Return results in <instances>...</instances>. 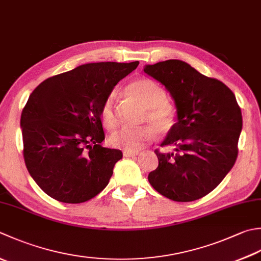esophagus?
<instances>
[{
    "mask_svg": "<svg viewBox=\"0 0 261 261\" xmlns=\"http://www.w3.org/2000/svg\"><path fill=\"white\" fill-rule=\"evenodd\" d=\"M138 155V151H130V150H124L123 151V156L124 157H134Z\"/></svg>",
    "mask_w": 261,
    "mask_h": 261,
    "instance_id": "34e87169",
    "label": "esophagus"
}]
</instances>
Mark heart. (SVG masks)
Wrapping results in <instances>:
<instances>
[{"label":"heart","mask_w":261,"mask_h":261,"mask_svg":"<svg viewBox=\"0 0 261 261\" xmlns=\"http://www.w3.org/2000/svg\"><path fill=\"white\" fill-rule=\"evenodd\" d=\"M126 94L145 107L141 122L151 124L158 132H167L174 126L176 112L174 106L166 100V91L156 81L148 78H139L126 86ZM100 120L107 129H114L117 125V112L115 94L107 95L99 110ZM155 131L150 125L137 127L122 126L115 130L109 138L111 146L121 149L137 151L149 144Z\"/></svg>","instance_id":"heart-1"}]
</instances>
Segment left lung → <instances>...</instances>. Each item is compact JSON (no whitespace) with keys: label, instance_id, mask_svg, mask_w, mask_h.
<instances>
[{"label":"left lung","instance_id":"8db88e82","mask_svg":"<svg viewBox=\"0 0 261 261\" xmlns=\"http://www.w3.org/2000/svg\"><path fill=\"white\" fill-rule=\"evenodd\" d=\"M170 91L177 122L156 149L158 167L148 181L162 196L188 202L212 192L237 161L242 129L241 109L228 87L198 72L180 60H167L144 69Z\"/></svg>","mask_w":261,"mask_h":261}]
</instances>
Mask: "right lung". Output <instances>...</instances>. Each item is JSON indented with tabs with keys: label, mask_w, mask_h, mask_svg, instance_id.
Instances as JSON below:
<instances>
[{
	"label": "right lung",
	"mask_w": 261,
	"mask_h": 261,
	"mask_svg": "<svg viewBox=\"0 0 261 261\" xmlns=\"http://www.w3.org/2000/svg\"><path fill=\"white\" fill-rule=\"evenodd\" d=\"M138 64H84L44 80L30 94L20 120L23 160L46 195L80 203L109 185L122 152L100 146V105Z\"/></svg>",
	"instance_id": "1"
}]
</instances>
